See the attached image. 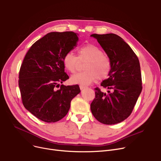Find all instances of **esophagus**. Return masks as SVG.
I'll return each mask as SVG.
<instances>
[{
	"mask_svg": "<svg viewBox=\"0 0 161 161\" xmlns=\"http://www.w3.org/2000/svg\"><path fill=\"white\" fill-rule=\"evenodd\" d=\"M80 88L81 90H82V89H83L86 88V86H80Z\"/></svg>",
	"mask_w": 161,
	"mask_h": 161,
	"instance_id": "1",
	"label": "esophagus"
}]
</instances>
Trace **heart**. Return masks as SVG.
Returning a JSON list of instances; mask_svg holds the SVG:
<instances>
[{
	"mask_svg": "<svg viewBox=\"0 0 161 161\" xmlns=\"http://www.w3.org/2000/svg\"><path fill=\"white\" fill-rule=\"evenodd\" d=\"M78 53L77 57L72 52H67L63 58L64 68L72 74L78 69L80 62L86 61L83 66L85 71L75 74L71 77L70 81L72 83L88 86L97 79L104 80L109 75L112 70V62L100 47L88 44L80 47Z\"/></svg>",
	"mask_w": 161,
	"mask_h": 161,
	"instance_id": "b5f03b06",
	"label": "heart"
}]
</instances>
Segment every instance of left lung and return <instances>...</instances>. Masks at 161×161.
<instances>
[{
	"mask_svg": "<svg viewBox=\"0 0 161 161\" xmlns=\"http://www.w3.org/2000/svg\"><path fill=\"white\" fill-rule=\"evenodd\" d=\"M112 62L109 78L100 86L109 89L105 93L95 89V98L91 110L99 122L106 125L119 123L132 113L142 89L138 58L131 47L117 35L93 34Z\"/></svg>",
	"mask_w": 161,
	"mask_h": 161,
	"instance_id": "8db88e82",
	"label": "left lung"
}]
</instances>
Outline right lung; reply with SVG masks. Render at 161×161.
Segmentation results:
<instances>
[{
  "label": "right lung",
  "mask_w": 161,
  "mask_h": 161,
  "mask_svg": "<svg viewBox=\"0 0 161 161\" xmlns=\"http://www.w3.org/2000/svg\"><path fill=\"white\" fill-rule=\"evenodd\" d=\"M77 34L52 32L34 43L21 64L19 87L24 107L38 119L55 123L67 114L70 102L80 92L78 85L63 86L69 78L63 58L77 46Z\"/></svg>",
  "instance_id": "obj_1"
}]
</instances>
